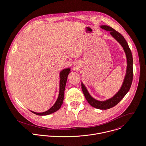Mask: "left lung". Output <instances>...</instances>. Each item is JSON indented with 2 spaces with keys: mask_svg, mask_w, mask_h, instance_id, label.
Listing matches in <instances>:
<instances>
[{
  "mask_svg": "<svg viewBox=\"0 0 146 146\" xmlns=\"http://www.w3.org/2000/svg\"><path fill=\"white\" fill-rule=\"evenodd\" d=\"M101 27L106 31H110V34L120 44L124 50L127 60V68L124 82L120 89L112 98L104 101H100L96 100L89 94L85 85L83 83H82V89L88 102L94 108L100 110H107L112 108L118 104L124 97L126 93L129 92L133 81V61L131 50L130 49L127 42L124 39V36L120 33L116 31L115 29L111 27L110 26H108L107 25H102L101 26Z\"/></svg>",
  "mask_w": 146,
  "mask_h": 146,
  "instance_id": "left-lung-1",
  "label": "left lung"
}]
</instances>
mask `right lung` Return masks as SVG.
Wrapping results in <instances>:
<instances>
[{
    "label": "right lung",
    "instance_id": "right-lung-1",
    "mask_svg": "<svg viewBox=\"0 0 146 146\" xmlns=\"http://www.w3.org/2000/svg\"><path fill=\"white\" fill-rule=\"evenodd\" d=\"M70 72V68H66L63 70L62 71H61L60 76V93H59V96L57 98V100L56 101V103L54 104L48 111L44 112H41V113H37L34 111H31L33 113L40 115V116H44V115H48L49 114H51L57 110H58L60 107H61L62 104H63V101L64 99V89H65V86L66 84V82L67 79V76L69 74Z\"/></svg>",
    "mask_w": 146,
    "mask_h": 146
}]
</instances>
